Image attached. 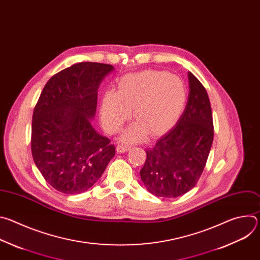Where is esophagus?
<instances>
[{
    "mask_svg": "<svg viewBox=\"0 0 260 260\" xmlns=\"http://www.w3.org/2000/svg\"><path fill=\"white\" fill-rule=\"evenodd\" d=\"M129 150V147L128 146H124V145H118L116 147V151L117 153H124L126 151Z\"/></svg>",
    "mask_w": 260,
    "mask_h": 260,
    "instance_id": "34e87169",
    "label": "esophagus"
}]
</instances>
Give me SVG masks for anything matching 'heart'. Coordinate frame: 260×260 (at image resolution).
<instances>
[{
  "label": "heart",
  "mask_w": 260,
  "mask_h": 260,
  "mask_svg": "<svg viewBox=\"0 0 260 260\" xmlns=\"http://www.w3.org/2000/svg\"><path fill=\"white\" fill-rule=\"evenodd\" d=\"M186 89L180 78L162 71L129 73L117 81V90H107L102 98L100 116L104 128L117 133L133 116L136 121L120 137L123 143L142 141L168 131L182 113Z\"/></svg>",
  "instance_id": "obj_1"
}]
</instances>
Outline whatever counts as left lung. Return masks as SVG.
<instances>
[{
    "mask_svg": "<svg viewBox=\"0 0 260 260\" xmlns=\"http://www.w3.org/2000/svg\"><path fill=\"white\" fill-rule=\"evenodd\" d=\"M186 107L176 125L146 150L141 180L158 198H178L192 189L208 159L213 143V117L206 88L188 72Z\"/></svg>",
    "mask_w": 260,
    "mask_h": 260,
    "instance_id": "8db88e82",
    "label": "left lung"
}]
</instances>
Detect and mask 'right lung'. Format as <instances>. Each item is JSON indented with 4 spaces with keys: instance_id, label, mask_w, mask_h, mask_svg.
Instances as JSON below:
<instances>
[{
    "instance_id": "obj_1",
    "label": "right lung",
    "mask_w": 260,
    "mask_h": 260,
    "mask_svg": "<svg viewBox=\"0 0 260 260\" xmlns=\"http://www.w3.org/2000/svg\"><path fill=\"white\" fill-rule=\"evenodd\" d=\"M111 64L79 62L44 86L31 122V154L51 186L66 194L86 191L115 155L110 140L92 127L100 84Z\"/></svg>"
}]
</instances>
